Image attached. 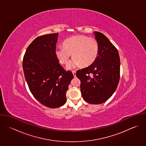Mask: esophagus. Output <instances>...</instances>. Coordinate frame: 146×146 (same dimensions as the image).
I'll use <instances>...</instances> for the list:
<instances>
[{
  "instance_id": "1",
  "label": "esophagus",
  "mask_w": 146,
  "mask_h": 146,
  "mask_svg": "<svg viewBox=\"0 0 146 146\" xmlns=\"http://www.w3.org/2000/svg\"><path fill=\"white\" fill-rule=\"evenodd\" d=\"M72 74L74 75V76L76 77V71H72Z\"/></svg>"
}]
</instances>
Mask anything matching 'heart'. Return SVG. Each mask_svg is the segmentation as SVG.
<instances>
[{"instance_id": "obj_1", "label": "heart", "mask_w": 146, "mask_h": 146, "mask_svg": "<svg viewBox=\"0 0 146 146\" xmlns=\"http://www.w3.org/2000/svg\"><path fill=\"white\" fill-rule=\"evenodd\" d=\"M64 46H58L55 50V54L58 61L63 64H67L71 54L74 58L67 66L72 69L82 64L87 67L97 59L99 52V45L94 38L79 35L66 39Z\"/></svg>"}]
</instances>
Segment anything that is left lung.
I'll list each match as a JSON object with an SVG mask.
<instances>
[{
  "mask_svg": "<svg viewBox=\"0 0 146 146\" xmlns=\"http://www.w3.org/2000/svg\"><path fill=\"white\" fill-rule=\"evenodd\" d=\"M99 45L98 55L89 66L79 70L84 100L90 104H101L116 90L120 80V60L116 48L101 33L94 32Z\"/></svg>",
  "mask_w": 146,
  "mask_h": 146,
  "instance_id": "8db88e82",
  "label": "left lung"
}]
</instances>
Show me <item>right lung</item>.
<instances>
[{
    "label": "right lung",
    "mask_w": 146,
    "mask_h": 146,
    "mask_svg": "<svg viewBox=\"0 0 146 146\" xmlns=\"http://www.w3.org/2000/svg\"><path fill=\"white\" fill-rule=\"evenodd\" d=\"M58 33L37 37L27 47L22 66L29 89L41 104L57 108L66 102V92L74 75L66 71L55 54Z\"/></svg>",
    "instance_id": "obj_1"
}]
</instances>
